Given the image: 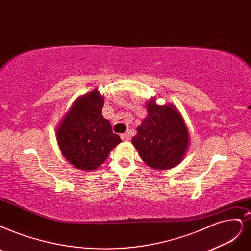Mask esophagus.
Returning <instances> with one entry per match:
<instances>
[{
    "instance_id": "obj_1",
    "label": "esophagus",
    "mask_w": 251,
    "mask_h": 251,
    "mask_svg": "<svg viewBox=\"0 0 251 251\" xmlns=\"http://www.w3.org/2000/svg\"><path fill=\"white\" fill-rule=\"evenodd\" d=\"M121 138H122L123 141H129V140H130V133L126 132V133L121 134Z\"/></svg>"
}]
</instances>
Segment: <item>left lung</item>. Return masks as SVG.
I'll return each mask as SVG.
<instances>
[{
    "instance_id": "left-lung-1",
    "label": "left lung",
    "mask_w": 251,
    "mask_h": 251,
    "mask_svg": "<svg viewBox=\"0 0 251 251\" xmlns=\"http://www.w3.org/2000/svg\"><path fill=\"white\" fill-rule=\"evenodd\" d=\"M148 115L136 128L131 143L141 158L154 170H169L186 154L189 134L181 114L173 104L157 105L155 98L147 102Z\"/></svg>"
}]
</instances>
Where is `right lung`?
<instances>
[{"label": "right lung", "instance_id": "1", "mask_svg": "<svg viewBox=\"0 0 251 251\" xmlns=\"http://www.w3.org/2000/svg\"><path fill=\"white\" fill-rule=\"evenodd\" d=\"M104 97L97 89L79 97L57 129L63 156L77 170H97L109 152L122 142L102 116Z\"/></svg>", "mask_w": 251, "mask_h": 251}]
</instances>
